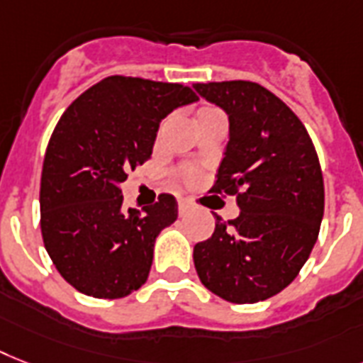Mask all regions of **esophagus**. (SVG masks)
I'll use <instances>...</instances> for the list:
<instances>
[{"label": "esophagus", "mask_w": 363, "mask_h": 363, "mask_svg": "<svg viewBox=\"0 0 363 363\" xmlns=\"http://www.w3.org/2000/svg\"><path fill=\"white\" fill-rule=\"evenodd\" d=\"M188 211H191V203L188 201L186 197H179V212H181V214H186Z\"/></svg>", "instance_id": "obj_1"}]
</instances>
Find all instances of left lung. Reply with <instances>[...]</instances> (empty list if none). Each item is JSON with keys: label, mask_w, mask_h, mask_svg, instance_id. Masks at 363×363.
Returning a JSON list of instances; mask_svg holds the SVG:
<instances>
[{"label": "left lung", "mask_w": 363, "mask_h": 363, "mask_svg": "<svg viewBox=\"0 0 363 363\" xmlns=\"http://www.w3.org/2000/svg\"><path fill=\"white\" fill-rule=\"evenodd\" d=\"M229 117V141L211 191L237 196L235 220L216 216L194 246L201 284L233 304L284 291L308 261L325 214V182L313 141L284 100L235 79L194 84Z\"/></svg>", "instance_id": "left-lung-1"}]
</instances>
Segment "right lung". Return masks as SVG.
Returning <instances> with one entry per match:
<instances>
[{"instance_id": "obj_1", "label": "right lung", "mask_w": 363, "mask_h": 363, "mask_svg": "<svg viewBox=\"0 0 363 363\" xmlns=\"http://www.w3.org/2000/svg\"><path fill=\"white\" fill-rule=\"evenodd\" d=\"M181 84L110 76L65 110L40 177V231L57 272L95 298H123L147 281L155 240L177 220L169 194L123 211L121 182L152 155L160 121L196 102Z\"/></svg>"}]
</instances>
